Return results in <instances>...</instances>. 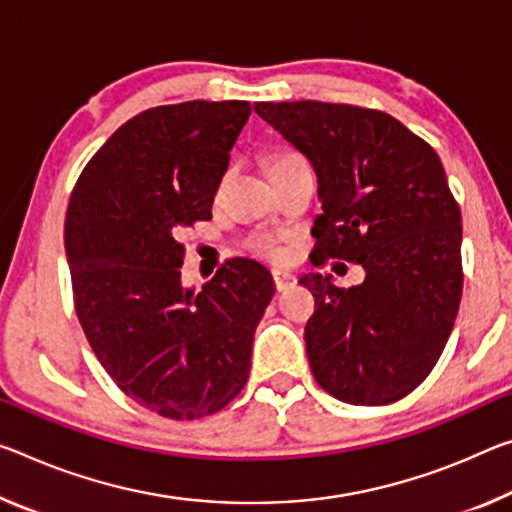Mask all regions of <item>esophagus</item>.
Instances as JSON below:
<instances>
[{"label":"esophagus","mask_w":512,"mask_h":512,"mask_svg":"<svg viewBox=\"0 0 512 512\" xmlns=\"http://www.w3.org/2000/svg\"><path fill=\"white\" fill-rule=\"evenodd\" d=\"M273 282H275V289L278 291H285L289 287H294L296 278L287 271H273Z\"/></svg>","instance_id":"esophagus-1"}]
</instances>
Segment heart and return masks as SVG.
<instances>
[{
  "mask_svg": "<svg viewBox=\"0 0 512 512\" xmlns=\"http://www.w3.org/2000/svg\"><path fill=\"white\" fill-rule=\"evenodd\" d=\"M287 157H294V154H287ZM287 157H280V159H287ZM275 161H278V159H275ZM255 248H257L262 255L278 257V248H275L269 239H259V241H255Z\"/></svg>",
  "mask_w": 512,
  "mask_h": 512,
  "instance_id": "b5f03b06",
  "label": "heart"
}]
</instances>
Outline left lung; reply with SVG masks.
I'll use <instances>...</instances> for the list:
<instances>
[{"label": "left lung", "mask_w": 512, "mask_h": 512, "mask_svg": "<svg viewBox=\"0 0 512 512\" xmlns=\"http://www.w3.org/2000/svg\"><path fill=\"white\" fill-rule=\"evenodd\" d=\"M255 113L314 168V257L364 269L348 289L300 278L316 300L305 326L316 383L353 405L403 399L440 360L462 294L460 209L440 157L383 111L303 100Z\"/></svg>", "instance_id": "8db88e82"}]
</instances>
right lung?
Returning a JSON list of instances; mask_svg holds the SVG:
<instances>
[{"mask_svg": "<svg viewBox=\"0 0 512 512\" xmlns=\"http://www.w3.org/2000/svg\"><path fill=\"white\" fill-rule=\"evenodd\" d=\"M250 102L148 109L97 150L70 196L66 255L88 344L123 392L168 419L225 408L250 373L275 294L266 266L232 259L182 282V227L212 218Z\"/></svg>", "mask_w": 512, "mask_h": 512, "instance_id": "add662e5", "label": "right lung"}]
</instances>
